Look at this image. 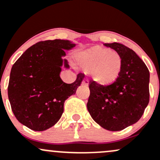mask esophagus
Returning <instances> with one entry per match:
<instances>
[{
  "label": "esophagus",
  "mask_w": 160,
  "mask_h": 160,
  "mask_svg": "<svg viewBox=\"0 0 160 160\" xmlns=\"http://www.w3.org/2000/svg\"><path fill=\"white\" fill-rule=\"evenodd\" d=\"M82 84L84 85V86H87L89 84V80L88 79H84V80H83V82H82Z\"/></svg>",
  "instance_id": "obj_1"
}]
</instances>
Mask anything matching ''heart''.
I'll return each mask as SVG.
<instances>
[{"mask_svg":"<svg viewBox=\"0 0 160 160\" xmlns=\"http://www.w3.org/2000/svg\"><path fill=\"white\" fill-rule=\"evenodd\" d=\"M77 60L86 71H92V79L102 86L110 85L117 81L122 71V57L109 48L93 47L82 52Z\"/></svg>","mask_w":160,"mask_h":160,"instance_id":"1","label":"heart"}]
</instances>
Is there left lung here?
I'll list each match as a JSON object with an SVG mask.
<instances>
[{
  "instance_id": "1",
  "label": "left lung",
  "mask_w": 160,
  "mask_h": 160,
  "mask_svg": "<svg viewBox=\"0 0 160 160\" xmlns=\"http://www.w3.org/2000/svg\"><path fill=\"white\" fill-rule=\"evenodd\" d=\"M122 57V68L117 81L102 86L90 80L87 107L97 123L120 131L136 123L149 101V71L132 50L119 43H104Z\"/></svg>"
}]
</instances>
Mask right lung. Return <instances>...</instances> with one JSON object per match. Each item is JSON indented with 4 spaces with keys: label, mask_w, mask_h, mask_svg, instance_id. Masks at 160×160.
Here are the masks:
<instances>
[{
    "label": "right lung",
    "mask_w": 160,
    "mask_h": 160,
    "mask_svg": "<svg viewBox=\"0 0 160 160\" xmlns=\"http://www.w3.org/2000/svg\"><path fill=\"white\" fill-rule=\"evenodd\" d=\"M75 47L70 40L56 39L35 43L18 58L11 68L8 98L13 114L23 125L34 131H43L58 122L65 100L84 78L79 73L72 83L60 77L61 67L68 68L64 50Z\"/></svg>",
    "instance_id": "1"
}]
</instances>
